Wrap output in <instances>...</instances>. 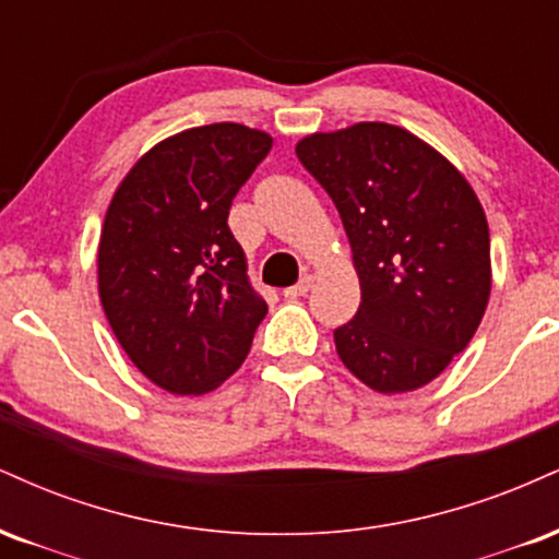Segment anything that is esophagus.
<instances>
[{
	"label": "esophagus",
	"mask_w": 559,
	"mask_h": 559,
	"mask_svg": "<svg viewBox=\"0 0 559 559\" xmlns=\"http://www.w3.org/2000/svg\"><path fill=\"white\" fill-rule=\"evenodd\" d=\"M311 287H313V277H311V274H306V277L298 282V285L285 287V290H282V295H285V298H304V295H308V290H311Z\"/></svg>",
	"instance_id": "obj_1"
}]
</instances>
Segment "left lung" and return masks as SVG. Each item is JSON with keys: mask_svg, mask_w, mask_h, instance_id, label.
Wrapping results in <instances>:
<instances>
[{"mask_svg": "<svg viewBox=\"0 0 559 559\" xmlns=\"http://www.w3.org/2000/svg\"><path fill=\"white\" fill-rule=\"evenodd\" d=\"M295 154L337 206L360 282L334 330L345 369L382 395L421 390L465 350L491 293L476 190L411 130L356 122L300 138Z\"/></svg>", "mask_w": 559, "mask_h": 559, "instance_id": "obj_1", "label": "left lung"}]
</instances>
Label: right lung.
I'll return each mask as SVG.
<instances>
[{
  "label": "right lung",
  "mask_w": 559,
  "mask_h": 559,
  "mask_svg": "<svg viewBox=\"0 0 559 559\" xmlns=\"http://www.w3.org/2000/svg\"><path fill=\"white\" fill-rule=\"evenodd\" d=\"M272 135L238 122L151 146L117 186L98 238V298L135 369L173 395L233 377L266 317L227 227Z\"/></svg>",
  "instance_id": "1"
}]
</instances>
